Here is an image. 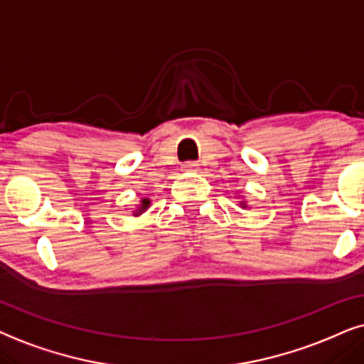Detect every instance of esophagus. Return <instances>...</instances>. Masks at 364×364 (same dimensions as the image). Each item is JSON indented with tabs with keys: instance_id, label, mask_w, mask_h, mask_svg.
Instances as JSON below:
<instances>
[{
	"instance_id": "34e87169",
	"label": "esophagus",
	"mask_w": 364,
	"mask_h": 364,
	"mask_svg": "<svg viewBox=\"0 0 364 364\" xmlns=\"http://www.w3.org/2000/svg\"><path fill=\"white\" fill-rule=\"evenodd\" d=\"M198 168H200L198 161H185V163H183V169H185V171H198Z\"/></svg>"
}]
</instances>
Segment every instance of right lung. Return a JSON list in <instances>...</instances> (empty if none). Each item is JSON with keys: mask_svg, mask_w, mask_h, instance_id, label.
Instances as JSON below:
<instances>
[{"mask_svg": "<svg viewBox=\"0 0 364 364\" xmlns=\"http://www.w3.org/2000/svg\"><path fill=\"white\" fill-rule=\"evenodd\" d=\"M148 206H149V200H143V201H141V210H138V211H143V210H146Z\"/></svg>", "mask_w": 364, "mask_h": 364, "instance_id": "1", "label": "right lung"}]
</instances>
